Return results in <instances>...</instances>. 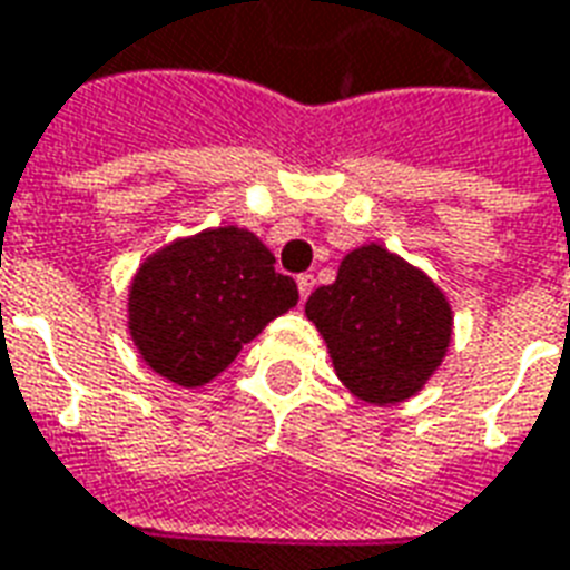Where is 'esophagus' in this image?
<instances>
[{"label":"esophagus","instance_id":"esophagus-1","mask_svg":"<svg viewBox=\"0 0 570 570\" xmlns=\"http://www.w3.org/2000/svg\"><path fill=\"white\" fill-rule=\"evenodd\" d=\"M311 293H314V275H298V295H302V302Z\"/></svg>","mask_w":570,"mask_h":570}]
</instances>
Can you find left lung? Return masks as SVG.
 Here are the masks:
<instances>
[{"label":"left lung","instance_id":"1","mask_svg":"<svg viewBox=\"0 0 570 570\" xmlns=\"http://www.w3.org/2000/svg\"><path fill=\"white\" fill-rule=\"evenodd\" d=\"M304 314L328 343L343 385L376 406L412 397L451 343L440 286L380 245L343 256L337 281L320 286Z\"/></svg>","mask_w":570,"mask_h":570}]
</instances>
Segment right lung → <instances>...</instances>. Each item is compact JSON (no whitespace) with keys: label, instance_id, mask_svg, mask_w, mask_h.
I'll return each instance as SVG.
<instances>
[{"label":"right lung","instance_id":"obj_1","mask_svg":"<svg viewBox=\"0 0 570 570\" xmlns=\"http://www.w3.org/2000/svg\"><path fill=\"white\" fill-rule=\"evenodd\" d=\"M295 302L298 286L254 233L217 227L142 263L130 284L128 328L151 371L197 389Z\"/></svg>","mask_w":570,"mask_h":570}]
</instances>
